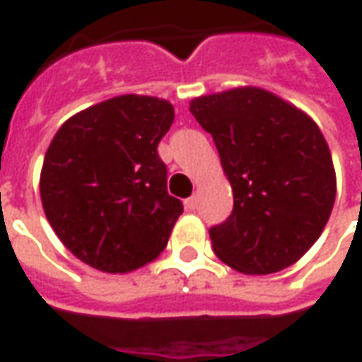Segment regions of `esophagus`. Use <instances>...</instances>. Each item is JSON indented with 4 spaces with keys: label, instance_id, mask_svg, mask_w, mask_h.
<instances>
[{
    "label": "esophagus",
    "instance_id": "34e87169",
    "mask_svg": "<svg viewBox=\"0 0 362 362\" xmlns=\"http://www.w3.org/2000/svg\"><path fill=\"white\" fill-rule=\"evenodd\" d=\"M187 209L189 210L197 209V194H193V197H189V199H187Z\"/></svg>",
    "mask_w": 362,
    "mask_h": 362
}]
</instances>
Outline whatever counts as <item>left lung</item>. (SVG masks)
<instances>
[{"label": "left lung", "instance_id": "8db88e82", "mask_svg": "<svg viewBox=\"0 0 362 362\" xmlns=\"http://www.w3.org/2000/svg\"><path fill=\"white\" fill-rule=\"evenodd\" d=\"M193 112L216 144L234 193L212 250L243 275L296 263L324 232L335 202V169L322 130L304 111L261 87L194 97Z\"/></svg>", "mask_w": 362, "mask_h": 362}]
</instances>
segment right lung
Returning a JSON list of instances; mask_svg holds the SVG:
<instances>
[{
  "label": "right lung",
  "instance_id": "1",
  "mask_svg": "<svg viewBox=\"0 0 362 362\" xmlns=\"http://www.w3.org/2000/svg\"><path fill=\"white\" fill-rule=\"evenodd\" d=\"M173 119L165 99L119 95L76 112L54 134L40 201L60 242L89 267L130 273L165 250L183 212L158 156Z\"/></svg>",
  "mask_w": 362,
  "mask_h": 362
}]
</instances>
